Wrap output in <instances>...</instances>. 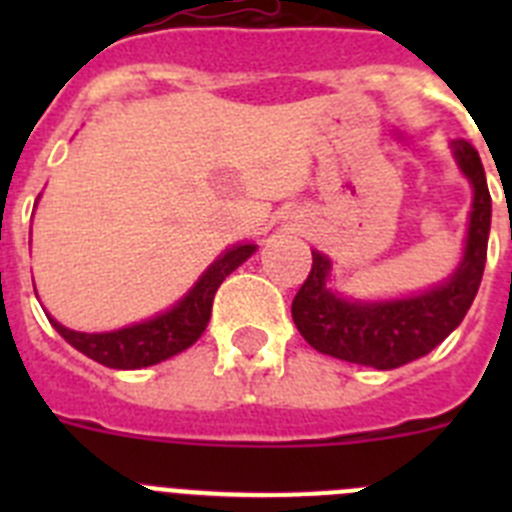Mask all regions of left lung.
<instances>
[{
	"instance_id": "left-lung-1",
	"label": "left lung",
	"mask_w": 512,
	"mask_h": 512,
	"mask_svg": "<svg viewBox=\"0 0 512 512\" xmlns=\"http://www.w3.org/2000/svg\"><path fill=\"white\" fill-rule=\"evenodd\" d=\"M451 151L474 194L467 241L454 274L418 295L354 300L330 287L333 264L325 253L312 251L310 277L292 302V320L315 351L387 372L431 354L451 330L459 328L485 274L492 200L472 143L451 140Z\"/></svg>"
}]
</instances>
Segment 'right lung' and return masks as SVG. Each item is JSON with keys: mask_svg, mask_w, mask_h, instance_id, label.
Wrapping results in <instances>:
<instances>
[{"mask_svg": "<svg viewBox=\"0 0 512 512\" xmlns=\"http://www.w3.org/2000/svg\"><path fill=\"white\" fill-rule=\"evenodd\" d=\"M256 248L259 246L251 241L225 248L202 271V277L192 284V289L182 300L174 302L169 310L153 315V318L125 325V328L107 330V333H81V330H71L53 320L48 312L45 315L76 351L94 359L97 364L110 366V369H143V366L161 364V361L187 351L205 333L217 287L243 261L251 259Z\"/></svg>", "mask_w": 512, "mask_h": 512, "instance_id": "obj_1", "label": "right lung"}]
</instances>
